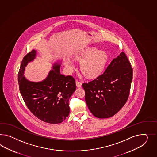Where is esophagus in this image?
Wrapping results in <instances>:
<instances>
[{
	"instance_id": "obj_1",
	"label": "esophagus",
	"mask_w": 157,
	"mask_h": 157,
	"mask_svg": "<svg viewBox=\"0 0 157 157\" xmlns=\"http://www.w3.org/2000/svg\"><path fill=\"white\" fill-rule=\"evenodd\" d=\"M76 85L77 87H81L82 86V83L79 81H76Z\"/></svg>"
}]
</instances>
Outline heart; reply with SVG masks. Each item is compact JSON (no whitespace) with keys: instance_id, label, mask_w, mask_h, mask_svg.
I'll return each instance as SVG.
<instances>
[{"instance_id":"heart-1","label":"heart","mask_w":157,"mask_h":157,"mask_svg":"<svg viewBox=\"0 0 157 157\" xmlns=\"http://www.w3.org/2000/svg\"><path fill=\"white\" fill-rule=\"evenodd\" d=\"M76 59L82 60L81 64L82 72L89 78L99 76L102 73L108 62V55L105 52L99 51L94 47H90L76 55ZM66 65L68 69L74 67L71 60H66Z\"/></svg>"}]
</instances>
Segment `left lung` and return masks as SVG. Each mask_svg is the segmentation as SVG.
<instances>
[{
  "label": "left lung",
  "instance_id": "obj_1",
  "mask_svg": "<svg viewBox=\"0 0 157 157\" xmlns=\"http://www.w3.org/2000/svg\"><path fill=\"white\" fill-rule=\"evenodd\" d=\"M132 79L131 64L122 52L102 75L82 84L90 112L98 118H108L117 114L127 102Z\"/></svg>",
  "mask_w": 157,
  "mask_h": 157
}]
</instances>
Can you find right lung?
I'll use <instances>...</instances> for the list:
<instances>
[{
	"label": "right lung",
	"instance_id": "obj_1",
	"mask_svg": "<svg viewBox=\"0 0 157 157\" xmlns=\"http://www.w3.org/2000/svg\"><path fill=\"white\" fill-rule=\"evenodd\" d=\"M36 51L29 52L21 61L18 73L19 90L26 106L33 114L44 122L61 123L70 113L69 98L76 90L75 79L60 72V64H54L46 78L33 82L24 76L29 62L35 59Z\"/></svg>",
	"mask_w": 157,
	"mask_h": 157
}]
</instances>
